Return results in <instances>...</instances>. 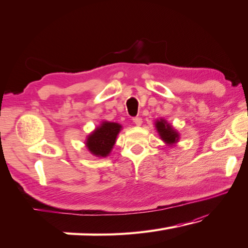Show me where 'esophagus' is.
Listing matches in <instances>:
<instances>
[{"instance_id":"esophagus-1","label":"esophagus","mask_w":248,"mask_h":248,"mask_svg":"<svg viewBox=\"0 0 248 248\" xmlns=\"http://www.w3.org/2000/svg\"><path fill=\"white\" fill-rule=\"evenodd\" d=\"M133 123H135L137 125H141V124H142V118L135 117V118H133Z\"/></svg>"}]
</instances>
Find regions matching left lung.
<instances>
[{"label": "left lung", "mask_w": 248, "mask_h": 248, "mask_svg": "<svg viewBox=\"0 0 248 248\" xmlns=\"http://www.w3.org/2000/svg\"><path fill=\"white\" fill-rule=\"evenodd\" d=\"M155 128L158 131L159 136L161 137L164 142L169 145H172L178 142L180 138L179 133L176 132L175 129L172 127L170 124L167 123V120L160 119L155 121Z\"/></svg>", "instance_id": "1"}]
</instances>
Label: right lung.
<instances>
[{"mask_svg": "<svg viewBox=\"0 0 248 248\" xmlns=\"http://www.w3.org/2000/svg\"><path fill=\"white\" fill-rule=\"evenodd\" d=\"M121 130V125L117 123L103 121L86 140V147L96 156H107L111 152L116 142L118 133Z\"/></svg>", "mask_w": 248, "mask_h": 248, "instance_id": "obj_1", "label": "right lung"}]
</instances>
